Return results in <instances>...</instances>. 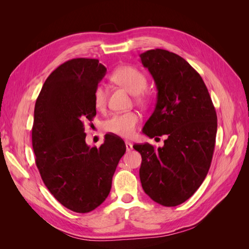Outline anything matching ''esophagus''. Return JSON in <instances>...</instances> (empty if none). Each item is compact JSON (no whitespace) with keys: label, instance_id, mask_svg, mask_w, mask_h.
Returning a JSON list of instances; mask_svg holds the SVG:
<instances>
[{"label":"esophagus","instance_id":"obj_1","mask_svg":"<svg viewBox=\"0 0 249 249\" xmlns=\"http://www.w3.org/2000/svg\"><path fill=\"white\" fill-rule=\"evenodd\" d=\"M125 148H126V152H131V150L133 149V144H132V143L125 141Z\"/></svg>","mask_w":249,"mask_h":249}]
</instances>
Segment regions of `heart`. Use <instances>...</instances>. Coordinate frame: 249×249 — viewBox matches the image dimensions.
<instances>
[{"label": "heart", "instance_id": "1", "mask_svg": "<svg viewBox=\"0 0 249 249\" xmlns=\"http://www.w3.org/2000/svg\"><path fill=\"white\" fill-rule=\"evenodd\" d=\"M111 80L117 85L125 88L135 100L140 104H145L147 97L144 90L147 86L145 74L133 66L124 65L116 69L111 74ZM93 103L97 110H104L107 104V91L103 85H99L93 93ZM141 117L137 112L130 111L117 113L108 118L104 124L106 132L123 138H130L136 132Z\"/></svg>", "mask_w": 249, "mask_h": 249}]
</instances>
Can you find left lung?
<instances>
[{
    "label": "left lung",
    "instance_id": "left-lung-1",
    "mask_svg": "<svg viewBox=\"0 0 249 249\" xmlns=\"http://www.w3.org/2000/svg\"><path fill=\"white\" fill-rule=\"evenodd\" d=\"M156 83L155 111L143 126L149 138L166 135L164 146L135 144L142 158L143 190L154 201L176 207L190 198L212 162L217 115L199 73L184 58L166 50L140 55Z\"/></svg>",
    "mask_w": 249,
    "mask_h": 249
}]
</instances>
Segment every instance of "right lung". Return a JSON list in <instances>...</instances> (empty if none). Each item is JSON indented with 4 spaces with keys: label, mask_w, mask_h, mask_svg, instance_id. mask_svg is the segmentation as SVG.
<instances>
[{
    "label": "right lung",
    "mask_w": 249,
    "mask_h": 249,
    "mask_svg": "<svg viewBox=\"0 0 249 249\" xmlns=\"http://www.w3.org/2000/svg\"><path fill=\"white\" fill-rule=\"evenodd\" d=\"M107 69L97 59L64 62L44 82L32 127L35 163L49 191L77 213H88L107 198L124 153L123 139L107 134L96 148L86 144L84 123L96 115L94 90Z\"/></svg>",
    "instance_id": "1"
}]
</instances>
